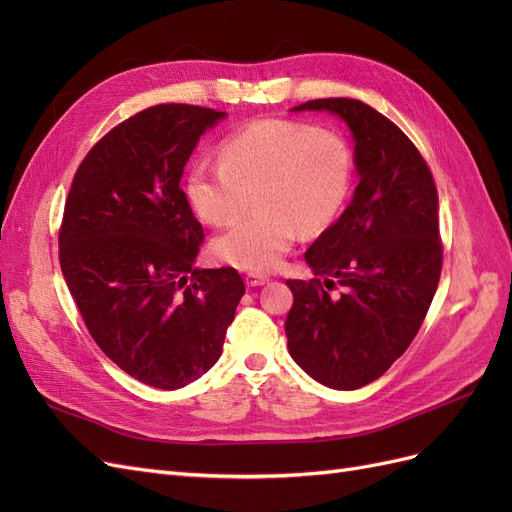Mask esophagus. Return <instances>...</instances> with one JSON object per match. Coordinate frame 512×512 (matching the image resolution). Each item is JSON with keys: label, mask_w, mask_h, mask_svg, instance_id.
<instances>
[{"label": "esophagus", "mask_w": 512, "mask_h": 512, "mask_svg": "<svg viewBox=\"0 0 512 512\" xmlns=\"http://www.w3.org/2000/svg\"><path fill=\"white\" fill-rule=\"evenodd\" d=\"M265 282H269V277L267 275H262V273H245V284L247 286H262Z\"/></svg>", "instance_id": "obj_1"}]
</instances>
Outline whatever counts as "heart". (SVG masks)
I'll return each instance as SVG.
<instances>
[{"instance_id":"b5f03b06","label":"heart","mask_w":512,"mask_h":512,"mask_svg":"<svg viewBox=\"0 0 512 512\" xmlns=\"http://www.w3.org/2000/svg\"><path fill=\"white\" fill-rule=\"evenodd\" d=\"M352 151L333 130L294 119H258L230 134L220 162L200 160L185 181L192 209L211 226L235 220L256 194L254 215L213 241L220 260L250 271L280 265L301 237L335 222L352 188Z\"/></svg>"}]
</instances>
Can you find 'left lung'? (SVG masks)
I'll return each instance as SVG.
<instances>
[{
  "label": "left lung",
  "instance_id": "1",
  "mask_svg": "<svg viewBox=\"0 0 512 512\" xmlns=\"http://www.w3.org/2000/svg\"><path fill=\"white\" fill-rule=\"evenodd\" d=\"M294 111H331L348 123L361 181L342 218L305 252L314 280H286L288 350L314 380L361 389L408 350L436 294L444 252L436 181L410 138L361 100H309Z\"/></svg>",
  "mask_w": 512,
  "mask_h": 512
}]
</instances>
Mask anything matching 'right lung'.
I'll return each mask as SVG.
<instances>
[{
	"label": "right lung",
	"mask_w": 512,
	"mask_h": 512,
	"mask_svg": "<svg viewBox=\"0 0 512 512\" xmlns=\"http://www.w3.org/2000/svg\"><path fill=\"white\" fill-rule=\"evenodd\" d=\"M224 113L158 104L106 132L76 168L59 265L85 327L126 374L173 391L220 359L245 292L237 269H194L205 232L179 188Z\"/></svg>",
	"instance_id": "add662e5"
}]
</instances>
